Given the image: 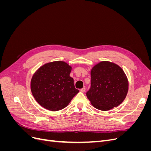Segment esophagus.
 I'll use <instances>...</instances> for the list:
<instances>
[{"label":"esophagus","instance_id":"1","mask_svg":"<svg viewBox=\"0 0 151 151\" xmlns=\"http://www.w3.org/2000/svg\"><path fill=\"white\" fill-rule=\"evenodd\" d=\"M80 91H81V92H82V93H84L85 91H86V89L84 88L83 89H81Z\"/></svg>","mask_w":151,"mask_h":151}]
</instances>
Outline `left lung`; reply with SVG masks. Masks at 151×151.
I'll use <instances>...</instances> for the list:
<instances>
[{
    "label": "left lung",
    "instance_id": "left-lung-1",
    "mask_svg": "<svg viewBox=\"0 0 151 151\" xmlns=\"http://www.w3.org/2000/svg\"><path fill=\"white\" fill-rule=\"evenodd\" d=\"M91 87L86 96L95 108L108 111L124 101L129 81L119 65L108 61L100 62L91 68Z\"/></svg>",
    "mask_w": 151,
    "mask_h": 151
}]
</instances>
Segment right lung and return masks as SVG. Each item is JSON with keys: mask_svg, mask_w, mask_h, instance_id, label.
Returning <instances> with one entry per match:
<instances>
[{"mask_svg": "<svg viewBox=\"0 0 151 151\" xmlns=\"http://www.w3.org/2000/svg\"><path fill=\"white\" fill-rule=\"evenodd\" d=\"M72 67L63 61L45 63L36 70L31 80V91L41 106L57 111L67 106L79 91L70 76Z\"/></svg>", "mask_w": 151, "mask_h": 151, "instance_id": "right-lung-1", "label": "right lung"}]
</instances>
